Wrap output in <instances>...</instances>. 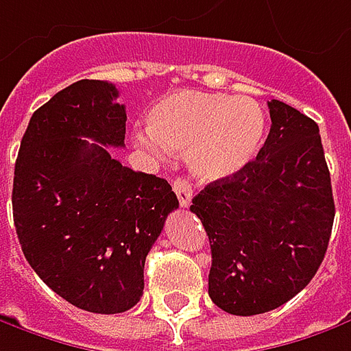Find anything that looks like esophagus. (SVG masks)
Returning <instances> with one entry per match:
<instances>
[{
  "mask_svg": "<svg viewBox=\"0 0 351 351\" xmlns=\"http://www.w3.org/2000/svg\"><path fill=\"white\" fill-rule=\"evenodd\" d=\"M173 189H175L176 198H178V204L182 206V208H189L192 202V186L189 184V180H184V178H176L175 184H173Z\"/></svg>",
  "mask_w": 351,
  "mask_h": 351,
  "instance_id": "esophagus-1",
  "label": "esophagus"
}]
</instances>
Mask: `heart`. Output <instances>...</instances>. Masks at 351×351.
I'll list each match as a JSON object with an SVG mask.
<instances>
[{
  "instance_id": "obj_1",
  "label": "heart",
  "mask_w": 351,
  "mask_h": 351,
  "mask_svg": "<svg viewBox=\"0 0 351 351\" xmlns=\"http://www.w3.org/2000/svg\"><path fill=\"white\" fill-rule=\"evenodd\" d=\"M149 133L135 135L139 145L162 155L186 153L196 178L216 182L237 175L263 145L267 119L261 106L245 96L198 90L173 92L155 101L145 115Z\"/></svg>"
}]
</instances>
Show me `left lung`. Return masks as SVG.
Returning <instances> with one entry per match:
<instances>
[{"instance_id": "1", "label": "left lung", "mask_w": 351, "mask_h": 351, "mask_svg": "<svg viewBox=\"0 0 351 351\" xmlns=\"http://www.w3.org/2000/svg\"><path fill=\"white\" fill-rule=\"evenodd\" d=\"M271 130L237 175L192 198L212 267L208 295L237 316L263 314L300 293L318 271L334 223V196L318 125L269 101Z\"/></svg>"}]
</instances>
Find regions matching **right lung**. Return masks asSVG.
<instances>
[{
	"instance_id": "add662e5",
	"label": "right lung",
	"mask_w": 351,
	"mask_h": 351,
	"mask_svg": "<svg viewBox=\"0 0 351 351\" xmlns=\"http://www.w3.org/2000/svg\"><path fill=\"white\" fill-rule=\"evenodd\" d=\"M117 96L110 82L78 80L40 106L21 139L11 194L29 265L58 297L96 314L139 302L147 253L178 208L165 178L108 153L125 145Z\"/></svg>"
}]
</instances>
